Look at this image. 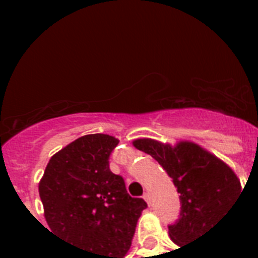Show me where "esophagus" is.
<instances>
[{
	"label": "esophagus",
	"instance_id": "34e87169",
	"mask_svg": "<svg viewBox=\"0 0 258 258\" xmlns=\"http://www.w3.org/2000/svg\"><path fill=\"white\" fill-rule=\"evenodd\" d=\"M143 200H145L146 202L150 205V200H151V197H150V192H145V194H143Z\"/></svg>",
	"mask_w": 258,
	"mask_h": 258
}]
</instances>
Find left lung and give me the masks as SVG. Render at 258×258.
I'll return each instance as SVG.
<instances>
[{
	"mask_svg": "<svg viewBox=\"0 0 258 258\" xmlns=\"http://www.w3.org/2000/svg\"><path fill=\"white\" fill-rule=\"evenodd\" d=\"M133 145L158 161L180 194L179 218L169 226L170 238L179 246L202 236L242 192L236 172L194 142L171 146L141 138Z\"/></svg>",
	"mask_w": 258,
	"mask_h": 258,
	"instance_id": "8db88e82",
	"label": "left lung"
}]
</instances>
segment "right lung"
<instances>
[{
    "mask_svg": "<svg viewBox=\"0 0 258 258\" xmlns=\"http://www.w3.org/2000/svg\"><path fill=\"white\" fill-rule=\"evenodd\" d=\"M117 143L107 134L78 138L50 158L38 183L49 232L84 250L86 258L124 257L147 208L109 170Z\"/></svg>",
    "mask_w": 258,
    "mask_h": 258,
    "instance_id": "right-lung-1",
    "label": "right lung"
}]
</instances>
